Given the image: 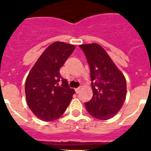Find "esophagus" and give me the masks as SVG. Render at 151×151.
I'll return each instance as SVG.
<instances>
[{
	"instance_id": "obj_1",
	"label": "esophagus",
	"mask_w": 151,
	"mask_h": 151,
	"mask_svg": "<svg viewBox=\"0 0 151 151\" xmlns=\"http://www.w3.org/2000/svg\"><path fill=\"white\" fill-rule=\"evenodd\" d=\"M80 90H81V87H78V88H76V92L77 94H78V93H79Z\"/></svg>"
}]
</instances>
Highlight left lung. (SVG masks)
Segmentation results:
<instances>
[{
  "mask_svg": "<svg viewBox=\"0 0 151 151\" xmlns=\"http://www.w3.org/2000/svg\"><path fill=\"white\" fill-rule=\"evenodd\" d=\"M90 66L93 97L85 106L92 116L106 120L120 110L126 97V80L98 44L81 45Z\"/></svg>",
  "mask_w": 151,
  "mask_h": 151,
  "instance_id": "obj_1",
  "label": "left lung"
}]
</instances>
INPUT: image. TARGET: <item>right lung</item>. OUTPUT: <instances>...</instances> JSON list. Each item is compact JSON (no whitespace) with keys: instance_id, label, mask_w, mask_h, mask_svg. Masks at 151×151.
<instances>
[{"instance_id":"right-lung-1","label":"right lung","mask_w":151,"mask_h":151,"mask_svg":"<svg viewBox=\"0 0 151 151\" xmlns=\"http://www.w3.org/2000/svg\"><path fill=\"white\" fill-rule=\"evenodd\" d=\"M73 45L56 41L49 45L29 72L25 84L29 109L41 120L60 118L70 104L75 90L60 69L75 50Z\"/></svg>"}]
</instances>
